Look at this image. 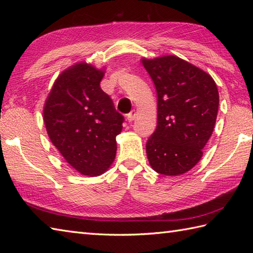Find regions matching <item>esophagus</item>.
I'll return each mask as SVG.
<instances>
[{"mask_svg":"<svg viewBox=\"0 0 253 253\" xmlns=\"http://www.w3.org/2000/svg\"><path fill=\"white\" fill-rule=\"evenodd\" d=\"M136 111L135 110H133V111H131L130 113H129V114H128L127 115V120H128V122H132L133 120H135V118H136Z\"/></svg>","mask_w":253,"mask_h":253,"instance_id":"esophagus-1","label":"esophagus"}]
</instances>
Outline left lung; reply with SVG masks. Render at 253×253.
Returning a JSON list of instances; mask_svg holds the SVG:
<instances>
[{"instance_id":"obj_1","label":"left lung","mask_w":253,"mask_h":253,"mask_svg":"<svg viewBox=\"0 0 253 253\" xmlns=\"http://www.w3.org/2000/svg\"><path fill=\"white\" fill-rule=\"evenodd\" d=\"M157 89L158 126L147 142L151 168L162 175L187 173L201 160L215 126L216 84L201 68L175 55L141 58Z\"/></svg>"}]
</instances>
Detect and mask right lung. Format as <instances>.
Masks as SVG:
<instances>
[{
	"mask_svg": "<svg viewBox=\"0 0 253 253\" xmlns=\"http://www.w3.org/2000/svg\"><path fill=\"white\" fill-rule=\"evenodd\" d=\"M105 74L78 62L55 79L44 102L47 136L73 169L84 176H100L116 155V136L124 117L100 87Z\"/></svg>",
	"mask_w": 253,
	"mask_h": 253,
	"instance_id": "add662e5",
	"label": "right lung"
}]
</instances>
